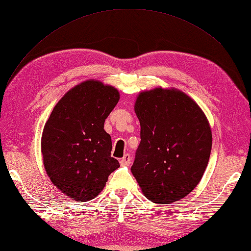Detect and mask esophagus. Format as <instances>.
<instances>
[{"instance_id":"34e87169","label":"esophagus","mask_w":251,"mask_h":251,"mask_svg":"<svg viewBox=\"0 0 251 251\" xmlns=\"http://www.w3.org/2000/svg\"><path fill=\"white\" fill-rule=\"evenodd\" d=\"M131 164V155L125 154V156L120 159V165L122 166H128Z\"/></svg>"}]
</instances>
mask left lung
Segmentation results:
<instances>
[{"instance_id":"1","label":"left lung","mask_w":251,"mask_h":251,"mask_svg":"<svg viewBox=\"0 0 251 251\" xmlns=\"http://www.w3.org/2000/svg\"><path fill=\"white\" fill-rule=\"evenodd\" d=\"M135 113L141 142L132 174L156 204L185 198L201 181L212 147L209 120L193 98L175 87L140 92Z\"/></svg>"}]
</instances>
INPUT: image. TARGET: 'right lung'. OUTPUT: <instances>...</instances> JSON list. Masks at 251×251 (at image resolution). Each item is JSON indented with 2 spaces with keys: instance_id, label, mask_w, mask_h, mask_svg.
<instances>
[{
  "instance_id": "right-lung-1",
  "label": "right lung",
  "mask_w": 251,
  "mask_h": 251,
  "mask_svg": "<svg viewBox=\"0 0 251 251\" xmlns=\"http://www.w3.org/2000/svg\"><path fill=\"white\" fill-rule=\"evenodd\" d=\"M118 89L96 79L72 87L56 103L41 137L43 165L50 181L78 202L95 199L119 167L111 157L105 119L119 101Z\"/></svg>"
}]
</instances>
